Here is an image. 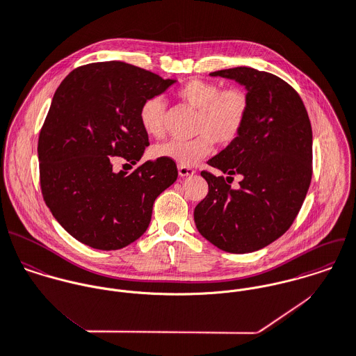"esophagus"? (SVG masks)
Returning <instances> with one entry per match:
<instances>
[{
	"label": "esophagus",
	"mask_w": 356,
	"mask_h": 356,
	"mask_svg": "<svg viewBox=\"0 0 356 356\" xmlns=\"http://www.w3.org/2000/svg\"><path fill=\"white\" fill-rule=\"evenodd\" d=\"M178 174H179V177H191V175L195 174V170L179 165V167H178Z\"/></svg>",
	"instance_id": "1"
}]
</instances>
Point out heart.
I'll return each instance as SVG.
<instances>
[{"instance_id": "obj_1", "label": "heart", "mask_w": 356, "mask_h": 356, "mask_svg": "<svg viewBox=\"0 0 356 356\" xmlns=\"http://www.w3.org/2000/svg\"><path fill=\"white\" fill-rule=\"evenodd\" d=\"M178 98L199 112L196 132L191 140L172 139L152 149L156 159H168L182 167H192L206 157L213 145H231L240 135L250 109V98L240 87H221L211 81L191 80L178 90ZM165 102L154 97L143 102L139 121L146 134L161 136L164 132Z\"/></svg>"}]
</instances>
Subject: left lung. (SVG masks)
Segmentation results:
<instances>
[{
	"instance_id": "1",
	"label": "left lung",
	"mask_w": 356,
	"mask_h": 356,
	"mask_svg": "<svg viewBox=\"0 0 356 356\" xmlns=\"http://www.w3.org/2000/svg\"><path fill=\"white\" fill-rule=\"evenodd\" d=\"M243 86L250 109L236 139L209 164L243 178L237 190L207 171V196L195 207L200 235L216 247L252 252L296 220L312 177V128L300 95L275 74L240 66L210 73Z\"/></svg>"
}]
</instances>
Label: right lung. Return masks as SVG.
<instances>
[{
    "mask_svg": "<svg viewBox=\"0 0 356 356\" xmlns=\"http://www.w3.org/2000/svg\"><path fill=\"white\" fill-rule=\"evenodd\" d=\"M175 83L109 60L73 70L58 87L38 138L40 182L54 218L79 241L109 251L146 232L154 200L177 181V165L156 159L116 172L113 157L140 160L149 145L140 106Z\"/></svg>",
    "mask_w": 356,
    "mask_h": 356,
    "instance_id": "right-lung-1",
    "label": "right lung"
}]
</instances>
